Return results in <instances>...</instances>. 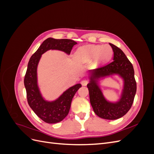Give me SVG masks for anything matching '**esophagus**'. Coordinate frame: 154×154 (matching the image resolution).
<instances>
[{"label": "esophagus", "instance_id": "1", "mask_svg": "<svg viewBox=\"0 0 154 154\" xmlns=\"http://www.w3.org/2000/svg\"><path fill=\"white\" fill-rule=\"evenodd\" d=\"M81 83L82 85H83V86H86L88 83V80H83L82 82H81Z\"/></svg>", "mask_w": 154, "mask_h": 154}]
</instances>
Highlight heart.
<instances>
[{
    "label": "heart",
    "instance_id": "obj_1",
    "mask_svg": "<svg viewBox=\"0 0 154 154\" xmlns=\"http://www.w3.org/2000/svg\"><path fill=\"white\" fill-rule=\"evenodd\" d=\"M112 53L109 45L91 44L79 48L76 53V58L80 62H89L94 58L96 63H101L109 60Z\"/></svg>",
    "mask_w": 154,
    "mask_h": 154
}]
</instances>
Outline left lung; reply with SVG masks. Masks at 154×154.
Returning <instances> with one entry per match:
<instances>
[{
	"mask_svg": "<svg viewBox=\"0 0 154 154\" xmlns=\"http://www.w3.org/2000/svg\"><path fill=\"white\" fill-rule=\"evenodd\" d=\"M113 49V61L100 68L91 71V82L87 85L90 102L95 114L105 119H117L123 117L131 108L136 95L137 85L134 78L132 64L122 49L114 44H109ZM118 73L124 80V88L122 97L117 103H111L105 100L95 79Z\"/></svg>",
	"mask_w": 154,
	"mask_h": 154,
	"instance_id": "8db88e82",
	"label": "left lung"
}]
</instances>
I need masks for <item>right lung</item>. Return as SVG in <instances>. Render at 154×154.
<instances>
[{"label":"right lung","instance_id":"1","mask_svg":"<svg viewBox=\"0 0 154 154\" xmlns=\"http://www.w3.org/2000/svg\"><path fill=\"white\" fill-rule=\"evenodd\" d=\"M77 43L70 39L49 38L43 42L36 52L31 56L24 77L27 100L29 106L38 117L47 123H57L62 121L69 114L71 101L80 83L70 87L59 98L52 102L44 100L37 85L36 69L41 55L49 49L64 51L69 54Z\"/></svg>","mask_w":154,"mask_h":154}]
</instances>
